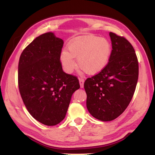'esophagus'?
<instances>
[{
	"label": "esophagus",
	"instance_id": "34e87169",
	"mask_svg": "<svg viewBox=\"0 0 155 155\" xmlns=\"http://www.w3.org/2000/svg\"><path fill=\"white\" fill-rule=\"evenodd\" d=\"M78 81H79V84H80V87L81 88H83L84 87V79L82 78H78Z\"/></svg>",
	"mask_w": 155,
	"mask_h": 155
}]
</instances>
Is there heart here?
Instances as JSON below:
<instances>
[{
  "instance_id": "obj_1",
  "label": "heart",
  "mask_w": 155,
  "mask_h": 155,
  "mask_svg": "<svg viewBox=\"0 0 155 155\" xmlns=\"http://www.w3.org/2000/svg\"><path fill=\"white\" fill-rule=\"evenodd\" d=\"M112 52L110 41L105 38L88 35L72 39L67 45V51H62L60 61L64 71L71 73L78 67L88 74H95L107 65Z\"/></svg>"
}]
</instances>
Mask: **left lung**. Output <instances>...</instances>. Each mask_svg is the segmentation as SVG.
<instances>
[{
  "label": "left lung",
  "mask_w": 155,
  "mask_h": 155,
  "mask_svg": "<svg viewBox=\"0 0 155 155\" xmlns=\"http://www.w3.org/2000/svg\"><path fill=\"white\" fill-rule=\"evenodd\" d=\"M109 35L113 48L109 61L103 71L84 84L87 109L102 121L113 120L123 113L133 97L139 77L133 46L113 32Z\"/></svg>",
  "instance_id": "1"
}]
</instances>
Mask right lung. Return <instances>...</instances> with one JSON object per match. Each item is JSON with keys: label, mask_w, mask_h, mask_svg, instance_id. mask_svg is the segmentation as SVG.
<instances>
[{"label": "right lung", "mask_w": 155, "mask_h": 155, "mask_svg": "<svg viewBox=\"0 0 155 155\" xmlns=\"http://www.w3.org/2000/svg\"><path fill=\"white\" fill-rule=\"evenodd\" d=\"M64 41L53 32L42 34L22 51L18 62V88L32 117L54 126L64 119L77 78L62 71L60 55Z\"/></svg>", "instance_id": "add662e5"}]
</instances>
